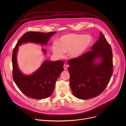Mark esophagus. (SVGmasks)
Listing matches in <instances>:
<instances>
[{
	"instance_id": "obj_1",
	"label": "esophagus",
	"mask_w": 126,
	"mask_h": 126,
	"mask_svg": "<svg viewBox=\"0 0 126 126\" xmlns=\"http://www.w3.org/2000/svg\"><path fill=\"white\" fill-rule=\"evenodd\" d=\"M63 67H64V70H67V68H68V66L66 64H64V66H63Z\"/></svg>"
}]
</instances>
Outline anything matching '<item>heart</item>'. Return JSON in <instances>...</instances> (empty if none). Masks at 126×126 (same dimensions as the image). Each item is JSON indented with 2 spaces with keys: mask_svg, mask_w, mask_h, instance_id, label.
I'll return each instance as SVG.
<instances>
[{
  "mask_svg": "<svg viewBox=\"0 0 126 126\" xmlns=\"http://www.w3.org/2000/svg\"><path fill=\"white\" fill-rule=\"evenodd\" d=\"M93 39L89 35L67 34L64 35L58 41V45H53L52 50L53 54L62 58L64 53H69L72 58L80 56L90 47Z\"/></svg>",
  "mask_w": 126,
  "mask_h": 126,
  "instance_id": "heart-1",
  "label": "heart"
}]
</instances>
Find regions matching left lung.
I'll return each instance as SVG.
<instances>
[{"instance_id": "8db88e82", "label": "left lung", "mask_w": 126, "mask_h": 126, "mask_svg": "<svg viewBox=\"0 0 126 126\" xmlns=\"http://www.w3.org/2000/svg\"><path fill=\"white\" fill-rule=\"evenodd\" d=\"M91 49L68 61L72 91L80 99H90L101 94L109 83L113 72L112 48L101 32ZM97 58L101 60L100 63H95Z\"/></svg>"}]
</instances>
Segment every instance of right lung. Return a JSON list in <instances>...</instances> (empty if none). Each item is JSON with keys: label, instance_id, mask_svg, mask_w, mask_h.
Listing matches in <instances>:
<instances>
[{"label": "right lung", "instance_id": "right-lung-1", "mask_svg": "<svg viewBox=\"0 0 126 126\" xmlns=\"http://www.w3.org/2000/svg\"><path fill=\"white\" fill-rule=\"evenodd\" d=\"M56 32L48 33L30 31L24 34L14 47L12 57V75L16 85L26 96L35 99L49 97L53 93L55 83L64 70V63L62 60H46L40 68L30 75H23L18 67L16 55L18 46L22 43L30 42L46 45L50 37ZM44 53L46 51L42 49Z\"/></svg>", "mask_w": 126, "mask_h": 126}]
</instances>
